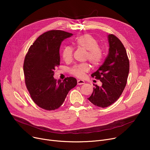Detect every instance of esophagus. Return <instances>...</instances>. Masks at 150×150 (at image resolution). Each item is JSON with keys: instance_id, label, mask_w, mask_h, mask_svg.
Masks as SVG:
<instances>
[{"instance_id": "obj_1", "label": "esophagus", "mask_w": 150, "mask_h": 150, "mask_svg": "<svg viewBox=\"0 0 150 150\" xmlns=\"http://www.w3.org/2000/svg\"><path fill=\"white\" fill-rule=\"evenodd\" d=\"M85 83L84 81V80H78L77 81V84L78 85H81V84H84Z\"/></svg>"}]
</instances>
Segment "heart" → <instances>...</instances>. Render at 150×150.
<instances>
[{"mask_svg": "<svg viewBox=\"0 0 150 150\" xmlns=\"http://www.w3.org/2000/svg\"><path fill=\"white\" fill-rule=\"evenodd\" d=\"M74 44L87 51L86 58H88L92 65L98 66L103 58V51L99 46L97 39L89 34H84L77 37ZM73 49L69 46H66L62 51V57L66 62H70L72 59ZM90 69L88 63L75 65L70 69V73L78 77H84L85 73L88 72Z\"/></svg>", "mask_w": 150, "mask_h": 150, "instance_id": "1", "label": "heart"}]
</instances>
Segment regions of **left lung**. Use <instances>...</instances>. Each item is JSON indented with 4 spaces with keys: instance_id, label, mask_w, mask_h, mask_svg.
<instances>
[{
    "instance_id": "1",
    "label": "left lung",
    "mask_w": 150,
    "mask_h": 150,
    "mask_svg": "<svg viewBox=\"0 0 150 150\" xmlns=\"http://www.w3.org/2000/svg\"><path fill=\"white\" fill-rule=\"evenodd\" d=\"M109 52L103 64L91 76L100 80L88 99L92 104L106 108L115 102L123 92L128 79L129 62L124 45L114 35H108Z\"/></svg>"
}]
</instances>
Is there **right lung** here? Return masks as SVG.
<instances>
[{
    "instance_id": "right-lung-1",
    "label": "right lung",
    "mask_w": 150,
    "mask_h": 150,
    "mask_svg": "<svg viewBox=\"0 0 150 150\" xmlns=\"http://www.w3.org/2000/svg\"><path fill=\"white\" fill-rule=\"evenodd\" d=\"M72 33L50 30L39 36L27 53L23 72L27 88L35 103L51 111L59 108L68 92L77 84L76 78L54 79V70L60 64L59 48L62 41Z\"/></svg>"
}]
</instances>
